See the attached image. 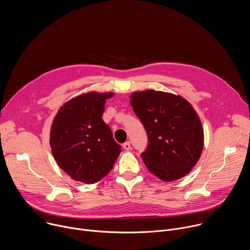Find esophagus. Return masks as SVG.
<instances>
[{"mask_svg":"<svg viewBox=\"0 0 250 250\" xmlns=\"http://www.w3.org/2000/svg\"><path fill=\"white\" fill-rule=\"evenodd\" d=\"M123 147H124L125 150H129V149H130V142H129V141L125 142L124 146H123Z\"/></svg>","mask_w":250,"mask_h":250,"instance_id":"1","label":"esophagus"}]
</instances>
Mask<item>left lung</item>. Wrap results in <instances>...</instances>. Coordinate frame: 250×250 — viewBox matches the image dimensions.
Masks as SVG:
<instances>
[{
	"label": "left lung",
	"instance_id": "obj_1",
	"mask_svg": "<svg viewBox=\"0 0 250 250\" xmlns=\"http://www.w3.org/2000/svg\"><path fill=\"white\" fill-rule=\"evenodd\" d=\"M129 99L148 136L141 153L147 169L165 182L187 175L204 147L202 123L192 104L181 96L154 90L134 92Z\"/></svg>",
	"mask_w": 250,
	"mask_h": 250
}]
</instances>
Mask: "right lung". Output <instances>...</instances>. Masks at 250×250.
I'll use <instances>...</instances> for the list:
<instances>
[{
	"label": "right lung",
	"mask_w": 250,
	"mask_h": 250,
	"mask_svg": "<svg viewBox=\"0 0 250 250\" xmlns=\"http://www.w3.org/2000/svg\"><path fill=\"white\" fill-rule=\"evenodd\" d=\"M114 93L90 92L66 102L50 129L51 151L73 180L93 184L112 170L122 147L102 120L106 99Z\"/></svg>",
	"instance_id": "add662e5"
}]
</instances>
